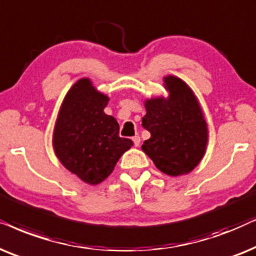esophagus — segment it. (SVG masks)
<instances>
[{"label": "esophagus", "instance_id": "esophagus-1", "mask_svg": "<svg viewBox=\"0 0 256 256\" xmlns=\"http://www.w3.org/2000/svg\"><path fill=\"white\" fill-rule=\"evenodd\" d=\"M132 142H134L136 148H138L139 144H140V137H139V136H134V137L132 138Z\"/></svg>", "mask_w": 256, "mask_h": 256}]
</instances>
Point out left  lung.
Returning <instances> with one entry per match:
<instances>
[{"instance_id": "1", "label": "left lung", "mask_w": 256, "mask_h": 256, "mask_svg": "<svg viewBox=\"0 0 256 256\" xmlns=\"http://www.w3.org/2000/svg\"><path fill=\"white\" fill-rule=\"evenodd\" d=\"M168 97L145 100L142 126L151 137L142 150L156 168L171 176L193 171L202 162L208 142V128L196 94L180 78L164 77Z\"/></svg>"}]
</instances>
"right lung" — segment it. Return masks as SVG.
Masks as SVG:
<instances>
[{"label":"right lung","instance_id":"obj_1","mask_svg":"<svg viewBox=\"0 0 256 256\" xmlns=\"http://www.w3.org/2000/svg\"><path fill=\"white\" fill-rule=\"evenodd\" d=\"M108 98L80 78L64 97L52 134V148L68 171L88 185H98L134 145L119 137L117 119L104 112Z\"/></svg>","mask_w":256,"mask_h":256}]
</instances>
